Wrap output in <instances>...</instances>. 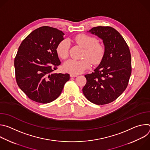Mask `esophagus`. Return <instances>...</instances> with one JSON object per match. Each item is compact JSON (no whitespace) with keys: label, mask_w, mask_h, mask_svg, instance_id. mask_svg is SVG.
<instances>
[{"label":"esophagus","mask_w":150,"mask_h":150,"mask_svg":"<svg viewBox=\"0 0 150 150\" xmlns=\"http://www.w3.org/2000/svg\"><path fill=\"white\" fill-rule=\"evenodd\" d=\"M70 76L71 78H75V77H76L77 76V75H75V74H71L70 75Z\"/></svg>","instance_id":"esophagus-1"}]
</instances>
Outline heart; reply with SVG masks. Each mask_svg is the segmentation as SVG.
<instances>
[{"mask_svg":"<svg viewBox=\"0 0 150 150\" xmlns=\"http://www.w3.org/2000/svg\"><path fill=\"white\" fill-rule=\"evenodd\" d=\"M73 40L84 49L82 59H69L64 63L63 70L71 74H79L88 69L91 65H97L101 61L104 54V48L102 45L97 42L96 38L86 35L78 34ZM69 43L68 40L60 41L57 46L56 52L62 59H66L68 56Z\"/></svg>","mask_w":150,"mask_h":150,"instance_id":"1","label":"heart"}]
</instances>
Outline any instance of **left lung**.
Wrapping results in <instances>:
<instances>
[{
  "instance_id": "left-lung-1",
  "label": "left lung",
  "mask_w": 150,
  "mask_h": 150,
  "mask_svg": "<svg viewBox=\"0 0 150 150\" xmlns=\"http://www.w3.org/2000/svg\"><path fill=\"white\" fill-rule=\"evenodd\" d=\"M88 32L103 40L104 54L94 72L85 75L87 83L82 92L94 104H108L127 86L132 70L130 50L123 37L112 27L98 26Z\"/></svg>"
}]
</instances>
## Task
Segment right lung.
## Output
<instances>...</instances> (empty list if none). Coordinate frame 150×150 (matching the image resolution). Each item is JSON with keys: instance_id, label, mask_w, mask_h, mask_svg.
<instances>
[{"instance_id": "add662e5", "label": "right lung", "mask_w": 150, "mask_h": 150, "mask_svg": "<svg viewBox=\"0 0 150 150\" xmlns=\"http://www.w3.org/2000/svg\"><path fill=\"white\" fill-rule=\"evenodd\" d=\"M65 35L57 28L44 26L32 31L21 42L14 60L18 87L34 101L46 104L61 94L68 74L53 73L60 61L56 52Z\"/></svg>"}]
</instances>
